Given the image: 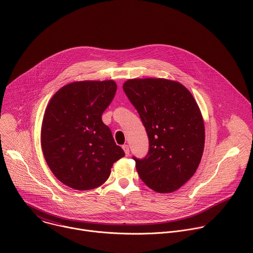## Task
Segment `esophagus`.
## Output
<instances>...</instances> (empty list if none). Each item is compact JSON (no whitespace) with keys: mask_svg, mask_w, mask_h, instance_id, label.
I'll return each mask as SVG.
<instances>
[{"mask_svg":"<svg viewBox=\"0 0 253 253\" xmlns=\"http://www.w3.org/2000/svg\"><path fill=\"white\" fill-rule=\"evenodd\" d=\"M122 148H123V150H124V152H125V155H126V156H128V155H129V153H130L129 146L127 145V144H124V145L122 146Z\"/></svg>","mask_w":253,"mask_h":253,"instance_id":"1","label":"esophagus"}]
</instances>
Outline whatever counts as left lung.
<instances>
[{
  "label": "left lung",
  "mask_w": 253,
  "mask_h": 253,
  "mask_svg": "<svg viewBox=\"0 0 253 253\" xmlns=\"http://www.w3.org/2000/svg\"><path fill=\"white\" fill-rule=\"evenodd\" d=\"M123 90L146 129L149 150L133 159L142 181L159 193L179 189L195 173L204 149L199 107L182 85L166 79H132Z\"/></svg>",
  "instance_id": "left-lung-1"
}]
</instances>
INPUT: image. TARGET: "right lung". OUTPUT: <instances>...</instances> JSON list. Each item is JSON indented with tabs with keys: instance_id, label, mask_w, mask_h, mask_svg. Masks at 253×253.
<instances>
[{
	"instance_id": "1",
	"label": "right lung",
	"mask_w": 253,
	"mask_h": 253,
	"mask_svg": "<svg viewBox=\"0 0 253 253\" xmlns=\"http://www.w3.org/2000/svg\"><path fill=\"white\" fill-rule=\"evenodd\" d=\"M116 90L112 80L80 81L62 87L50 100L42 123V150L65 185L76 190L96 188L125 155L102 121Z\"/></svg>"
}]
</instances>
